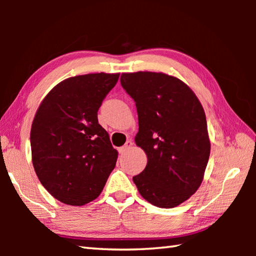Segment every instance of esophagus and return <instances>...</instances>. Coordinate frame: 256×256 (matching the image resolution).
<instances>
[{
    "instance_id": "obj_1",
    "label": "esophagus",
    "mask_w": 256,
    "mask_h": 256,
    "mask_svg": "<svg viewBox=\"0 0 256 256\" xmlns=\"http://www.w3.org/2000/svg\"><path fill=\"white\" fill-rule=\"evenodd\" d=\"M132 146H133V142L131 141V140H128V141H126V144H125L123 146H120V154H123V152H125V151L126 150H128L130 148H132Z\"/></svg>"
}]
</instances>
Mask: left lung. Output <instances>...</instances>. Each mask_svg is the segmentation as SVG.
<instances>
[{"label": "left lung", "instance_id": "left-lung-1", "mask_svg": "<svg viewBox=\"0 0 256 256\" xmlns=\"http://www.w3.org/2000/svg\"><path fill=\"white\" fill-rule=\"evenodd\" d=\"M120 84L136 102V144L148 158L134 184L151 204L180 206L200 188L209 160L204 110L188 84L164 73H122Z\"/></svg>", "mask_w": 256, "mask_h": 256}]
</instances>
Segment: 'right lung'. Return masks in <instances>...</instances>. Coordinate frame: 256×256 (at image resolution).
<instances>
[{"instance_id":"obj_1","label":"right lung","mask_w":256,"mask_h":256,"mask_svg":"<svg viewBox=\"0 0 256 256\" xmlns=\"http://www.w3.org/2000/svg\"><path fill=\"white\" fill-rule=\"evenodd\" d=\"M120 73H90L56 84L38 107L30 131L32 164L56 200L84 206L94 200L115 168L118 151L97 112Z\"/></svg>"}]
</instances>
